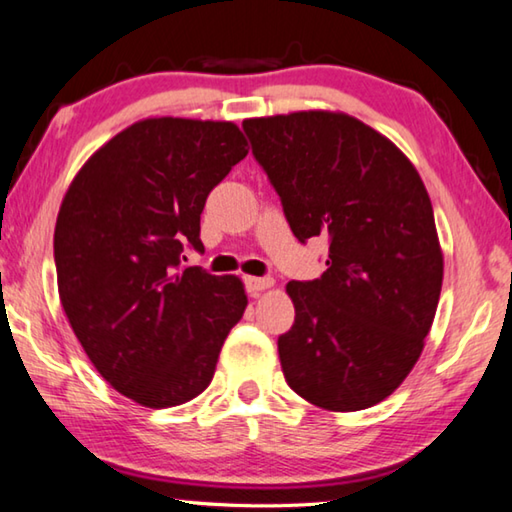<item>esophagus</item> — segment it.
Returning <instances> with one entry per match:
<instances>
[{"label":"esophagus","instance_id":"esophagus-1","mask_svg":"<svg viewBox=\"0 0 512 512\" xmlns=\"http://www.w3.org/2000/svg\"><path fill=\"white\" fill-rule=\"evenodd\" d=\"M244 284H246V291L250 293V296H257L259 291L273 287V280L271 277H246Z\"/></svg>","mask_w":512,"mask_h":512}]
</instances>
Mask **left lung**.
I'll use <instances>...</instances> for the list:
<instances>
[{"label": "left lung", "instance_id": "8db88e82", "mask_svg": "<svg viewBox=\"0 0 512 512\" xmlns=\"http://www.w3.org/2000/svg\"><path fill=\"white\" fill-rule=\"evenodd\" d=\"M244 131L293 235L329 246L323 275L287 284L284 379L320 409L375 406L418 361L443 287L427 189L391 140L343 112L246 119Z\"/></svg>", "mask_w": 512, "mask_h": 512}]
</instances>
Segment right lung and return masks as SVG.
<instances>
[{
  "label": "right lung",
  "instance_id": "add662e5",
  "mask_svg": "<svg viewBox=\"0 0 512 512\" xmlns=\"http://www.w3.org/2000/svg\"><path fill=\"white\" fill-rule=\"evenodd\" d=\"M248 155L232 121L155 117L128 126L76 173L54 232L58 293L101 377L149 409L201 395L248 305L201 253L212 189Z\"/></svg>",
  "mask_w": 512,
  "mask_h": 512
}]
</instances>
